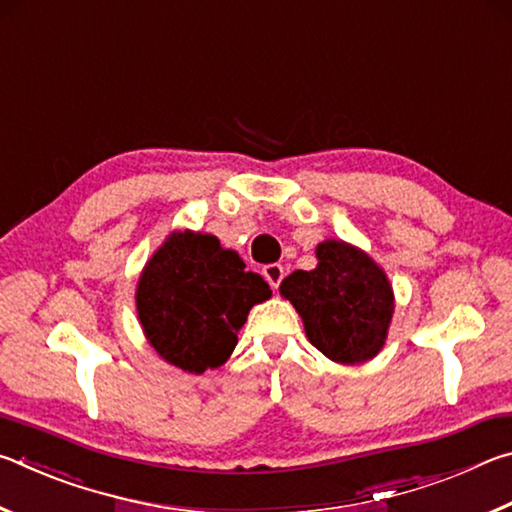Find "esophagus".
<instances>
[{
	"mask_svg": "<svg viewBox=\"0 0 512 512\" xmlns=\"http://www.w3.org/2000/svg\"><path fill=\"white\" fill-rule=\"evenodd\" d=\"M262 273L266 277V282L271 284V289H280V282L284 277V266L282 264H268V266H264Z\"/></svg>",
	"mask_w": 512,
	"mask_h": 512,
	"instance_id": "1",
	"label": "esophagus"
}]
</instances>
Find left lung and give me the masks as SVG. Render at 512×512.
Masks as SVG:
<instances>
[{"label": "left lung", "instance_id": "1", "mask_svg": "<svg viewBox=\"0 0 512 512\" xmlns=\"http://www.w3.org/2000/svg\"><path fill=\"white\" fill-rule=\"evenodd\" d=\"M314 271L282 280L316 348L339 363H361L384 345L393 316V291L381 268L343 241H325Z\"/></svg>", "mask_w": 512, "mask_h": 512}]
</instances>
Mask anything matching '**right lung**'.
<instances>
[{
  "instance_id": "right-lung-1",
  "label": "right lung",
  "mask_w": 512,
  "mask_h": 512,
  "mask_svg": "<svg viewBox=\"0 0 512 512\" xmlns=\"http://www.w3.org/2000/svg\"><path fill=\"white\" fill-rule=\"evenodd\" d=\"M268 298V284L219 239L178 232L146 264L137 311L155 352L198 375L225 363L250 307Z\"/></svg>"
}]
</instances>
